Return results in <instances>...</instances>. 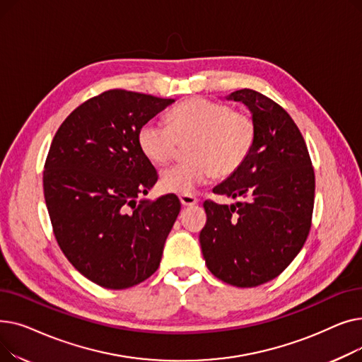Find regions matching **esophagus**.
<instances>
[{"label":"esophagus","mask_w":362,"mask_h":362,"mask_svg":"<svg viewBox=\"0 0 362 362\" xmlns=\"http://www.w3.org/2000/svg\"><path fill=\"white\" fill-rule=\"evenodd\" d=\"M180 202L183 206H194L198 204V198L192 195H180Z\"/></svg>","instance_id":"1"}]
</instances>
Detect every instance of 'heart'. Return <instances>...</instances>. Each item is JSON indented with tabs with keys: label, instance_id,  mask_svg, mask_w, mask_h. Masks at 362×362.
I'll return each mask as SVG.
<instances>
[{
	"label": "heart",
	"instance_id": "heart-1",
	"mask_svg": "<svg viewBox=\"0 0 362 362\" xmlns=\"http://www.w3.org/2000/svg\"><path fill=\"white\" fill-rule=\"evenodd\" d=\"M257 127L248 114L205 98H191L168 112V124L149 120L138 132L144 156L157 165L173 160L180 142L192 141L189 161L167 168L160 186L164 192L189 195L211 179L227 177L248 158Z\"/></svg>",
	"mask_w": 362,
	"mask_h": 362
}]
</instances>
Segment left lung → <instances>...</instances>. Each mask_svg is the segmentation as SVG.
Listing matches in <instances>:
<instances>
[{"mask_svg":"<svg viewBox=\"0 0 362 362\" xmlns=\"http://www.w3.org/2000/svg\"><path fill=\"white\" fill-rule=\"evenodd\" d=\"M226 98L250 108L257 136L245 163L213 189L239 201L204 202L206 223L199 243L206 267L217 279L255 288L277 277L305 243L315 176L307 144L286 110L246 88Z\"/></svg>","mask_w":362,"mask_h":362,"instance_id":"obj_1","label":"left lung"}]
</instances>
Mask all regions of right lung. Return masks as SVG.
Segmentation results:
<instances>
[{
  "label": "right lung",
  "mask_w": 362,
  "mask_h": 362,
  "mask_svg": "<svg viewBox=\"0 0 362 362\" xmlns=\"http://www.w3.org/2000/svg\"><path fill=\"white\" fill-rule=\"evenodd\" d=\"M175 100L110 89L57 130L44 165V197L54 236L73 267L98 286L127 289L158 269L180 201H139L156 167L138 144L141 126Z\"/></svg>",
  "instance_id": "right-lung-1"
}]
</instances>
